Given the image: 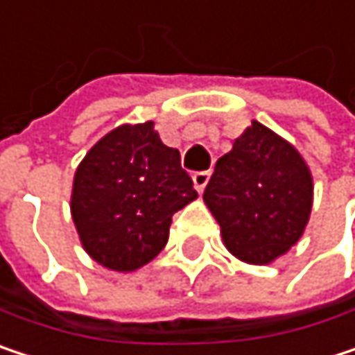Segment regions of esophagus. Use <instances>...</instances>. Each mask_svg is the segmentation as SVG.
I'll return each mask as SVG.
<instances>
[{
  "mask_svg": "<svg viewBox=\"0 0 355 355\" xmlns=\"http://www.w3.org/2000/svg\"><path fill=\"white\" fill-rule=\"evenodd\" d=\"M209 177H211L209 171H203V173H195V175H193V184H195V189H197L199 193H203V189L207 187Z\"/></svg>",
  "mask_w": 355,
  "mask_h": 355,
  "instance_id": "34e87169",
  "label": "esophagus"
}]
</instances>
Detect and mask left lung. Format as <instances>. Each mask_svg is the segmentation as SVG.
<instances>
[{"mask_svg": "<svg viewBox=\"0 0 355 355\" xmlns=\"http://www.w3.org/2000/svg\"><path fill=\"white\" fill-rule=\"evenodd\" d=\"M313 191V175L302 154L252 121L216 162L203 201L236 259L269 265L302 239Z\"/></svg>", "mask_w": 355, "mask_h": 355, "instance_id": "obj_1", "label": "left lung"}]
</instances>
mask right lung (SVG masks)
I'll list each match as a JSON object with an SVG mask.
<instances>
[{
    "label": "right lung",
    "instance_id": "obj_1",
    "mask_svg": "<svg viewBox=\"0 0 355 355\" xmlns=\"http://www.w3.org/2000/svg\"><path fill=\"white\" fill-rule=\"evenodd\" d=\"M195 199L178 150L146 121L114 127L88 150L69 209L84 250L110 271L129 273L166 247L173 216Z\"/></svg>",
    "mask_w": 355,
    "mask_h": 355
}]
</instances>
